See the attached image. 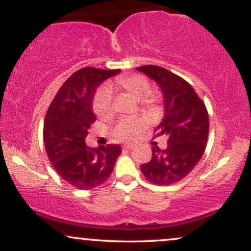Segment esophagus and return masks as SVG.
<instances>
[{"instance_id": "esophagus-1", "label": "esophagus", "mask_w": 251, "mask_h": 251, "mask_svg": "<svg viewBox=\"0 0 251 251\" xmlns=\"http://www.w3.org/2000/svg\"><path fill=\"white\" fill-rule=\"evenodd\" d=\"M133 148H134V145H124L123 150H125V151H129V150H132Z\"/></svg>"}]
</instances>
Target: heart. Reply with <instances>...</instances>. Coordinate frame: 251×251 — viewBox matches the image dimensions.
I'll return each mask as SVG.
<instances>
[{"instance_id":"1","label":"heart","mask_w":251,"mask_h":251,"mask_svg":"<svg viewBox=\"0 0 251 251\" xmlns=\"http://www.w3.org/2000/svg\"><path fill=\"white\" fill-rule=\"evenodd\" d=\"M112 89L127 93L134 99L142 100L143 107L152 116L159 113V105L157 99L152 96L151 86L149 80L144 75L134 74V75L118 76L108 86H103L97 92L93 100V111L97 116L107 117L112 113ZM148 120L143 117L126 118L122 119L113 128V137L120 142H131L137 139L139 134L146 127Z\"/></svg>"}]
</instances>
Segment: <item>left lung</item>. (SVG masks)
<instances>
[{
    "mask_svg": "<svg viewBox=\"0 0 251 251\" xmlns=\"http://www.w3.org/2000/svg\"><path fill=\"white\" fill-rule=\"evenodd\" d=\"M162 88L165 117L154 129V138L168 137L166 149L152 148V158L140 170L155 185H171L194 170L205 151L209 114L205 103L188 81L159 66L137 67ZM157 145V144H155Z\"/></svg>",
    "mask_w": 251,
    "mask_h": 251,
    "instance_id": "left-lung-1",
    "label": "left lung"
}]
</instances>
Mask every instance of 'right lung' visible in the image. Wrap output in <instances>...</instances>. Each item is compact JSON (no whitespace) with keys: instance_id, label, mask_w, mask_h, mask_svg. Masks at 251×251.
<instances>
[{"instance_id":"add662e5","label":"right lung","mask_w":251,"mask_h":251,"mask_svg":"<svg viewBox=\"0 0 251 251\" xmlns=\"http://www.w3.org/2000/svg\"><path fill=\"white\" fill-rule=\"evenodd\" d=\"M120 70L83 67L63 82L43 123V142L50 162L63 180L79 190L98 188L113 171L122 153L119 145L86 146L88 128L96 122L92 99L100 82Z\"/></svg>"}]
</instances>
